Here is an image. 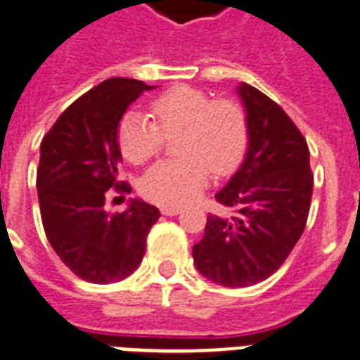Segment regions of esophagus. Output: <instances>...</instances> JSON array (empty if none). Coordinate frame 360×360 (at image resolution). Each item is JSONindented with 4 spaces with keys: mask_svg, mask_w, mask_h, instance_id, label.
I'll return each instance as SVG.
<instances>
[{
    "mask_svg": "<svg viewBox=\"0 0 360 360\" xmlns=\"http://www.w3.org/2000/svg\"><path fill=\"white\" fill-rule=\"evenodd\" d=\"M181 212L179 207H162L161 214L162 216H177Z\"/></svg>",
    "mask_w": 360,
    "mask_h": 360,
    "instance_id": "34e87169",
    "label": "esophagus"
}]
</instances>
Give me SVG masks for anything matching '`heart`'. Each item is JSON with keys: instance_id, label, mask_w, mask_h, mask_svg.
<instances>
[{"instance_id": "1", "label": "heart", "mask_w": 360, "mask_h": 360, "mask_svg": "<svg viewBox=\"0 0 360 360\" xmlns=\"http://www.w3.org/2000/svg\"><path fill=\"white\" fill-rule=\"evenodd\" d=\"M152 117L128 111L120 119L117 139L122 155L141 165L162 148L166 137L179 134L175 153L153 165L139 183V190L157 205H186L207 186L212 170L234 172L249 143L247 115L238 102L212 101L208 93L177 86L157 96Z\"/></svg>"}]
</instances>
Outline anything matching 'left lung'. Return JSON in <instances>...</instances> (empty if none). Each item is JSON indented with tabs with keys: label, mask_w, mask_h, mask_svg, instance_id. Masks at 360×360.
Returning <instances> with one entry per match:
<instances>
[{
	"label": "left lung",
	"mask_w": 360,
	"mask_h": 360,
	"mask_svg": "<svg viewBox=\"0 0 360 360\" xmlns=\"http://www.w3.org/2000/svg\"><path fill=\"white\" fill-rule=\"evenodd\" d=\"M249 144L238 172L216 194L234 210L208 214L203 240L192 249L195 269L225 288L264 282L288 259L306 229L313 194L309 148L289 115L256 87L241 82Z\"/></svg>",
	"instance_id": "8db88e82"
}]
</instances>
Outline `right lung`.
<instances>
[{
  "label": "right lung",
  "mask_w": 360,
  "mask_h": 360,
  "mask_svg": "<svg viewBox=\"0 0 360 360\" xmlns=\"http://www.w3.org/2000/svg\"><path fill=\"white\" fill-rule=\"evenodd\" d=\"M135 78H110L72 102L41 141L36 188L45 236L78 278L124 280L141 265L159 210L131 199L124 212H105L108 190L124 194L117 129L131 102L150 91Z\"/></svg>",
  "instance_id": "obj_1"
}]
</instances>
